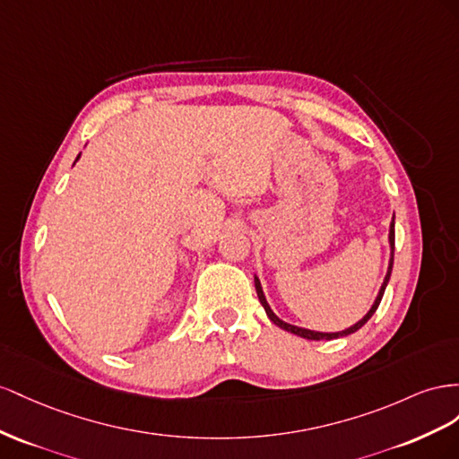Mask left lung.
Segmentation results:
<instances>
[{"instance_id": "left-lung-1", "label": "left lung", "mask_w": 459, "mask_h": 459, "mask_svg": "<svg viewBox=\"0 0 459 459\" xmlns=\"http://www.w3.org/2000/svg\"><path fill=\"white\" fill-rule=\"evenodd\" d=\"M388 238H390V246H392V257H390V265H388V273H386V277H385V282H383V286H381V290H378V296H377L375 304H373V307L369 309L368 316H365L361 321H358V323L353 325V326H350V329H346V331H342V333H316V331L299 329V326H294V325H288V323L281 321V319H279L277 316H274V313L271 311V307H269V304H267V299H265V296H264V290H261V284H259V281L255 279V290H257V298H259L261 306L265 307L267 317H269V319H271L274 325L281 326V329H284V331H288V333H292V334L302 336V338H307V340H333V338L348 336V334H351V333L359 331L361 326H363L365 323H368V321L373 317V313L377 311L378 304H381L383 294H385V288H386V284H388V279H390V273H392V264H394V219H392V222H390V237H388Z\"/></svg>"}]
</instances>
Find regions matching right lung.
<instances>
[{"label": "right lung", "instance_id": "obj_1", "mask_svg": "<svg viewBox=\"0 0 459 459\" xmlns=\"http://www.w3.org/2000/svg\"><path fill=\"white\" fill-rule=\"evenodd\" d=\"M76 160H78V157H76Z\"/></svg>", "mask_w": 459, "mask_h": 459}]
</instances>
